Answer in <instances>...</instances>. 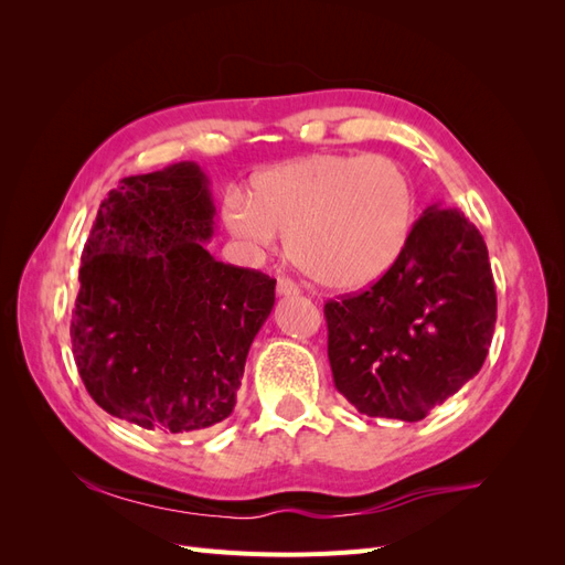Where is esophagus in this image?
Here are the masks:
<instances>
[{
    "instance_id": "obj_1",
    "label": "esophagus",
    "mask_w": 565,
    "mask_h": 565,
    "mask_svg": "<svg viewBox=\"0 0 565 565\" xmlns=\"http://www.w3.org/2000/svg\"><path fill=\"white\" fill-rule=\"evenodd\" d=\"M276 292H278L280 297H292V295H299V287H297L292 280H287V278H278Z\"/></svg>"
}]
</instances>
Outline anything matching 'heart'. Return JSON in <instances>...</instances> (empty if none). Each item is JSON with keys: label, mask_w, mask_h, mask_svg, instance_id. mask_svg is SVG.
<instances>
[{"label": "heart", "mask_w": 565, "mask_h": 565, "mask_svg": "<svg viewBox=\"0 0 565 565\" xmlns=\"http://www.w3.org/2000/svg\"><path fill=\"white\" fill-rule=\"evenodd\" d=\"M228 231L254 252L287 235V254L316 282L353 292L396 266L415 226V185L384 156L299 158L224 195Z\"/></svg>", "instance_id": "obj_1"}]
</instances>
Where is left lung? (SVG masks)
I'll use <instances>...</instances> for the list:
<instances>
[{
    "instance_id": "1",
    "label": "left lung",
    "mask_w": 565,
    "mask_h": 565,
    "mask_svg": "<svg viewBox=\"0 0 565 565\" xmlns=\"http://www.w3.org/2000/svg\"><path fill=\"white\" fill-rule=\"evenodd\" d=\"M337 391L367 417L419 422L483 367L498 295L483 235L431 204L382 280L324 303Z\"/></svg>"
}]
</instances>
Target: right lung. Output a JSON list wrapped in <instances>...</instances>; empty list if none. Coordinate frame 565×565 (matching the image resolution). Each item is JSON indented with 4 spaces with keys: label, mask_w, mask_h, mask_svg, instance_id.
<instances>
[{
    "label": "right lung",
    "mask_w": 565,
    "mask_h": 565,
    "mask_svg": "<svg viewBox=\"0 0 565 565\" xmlns=\"http://www.w3.org/2000/svg\"><path fill=\"white\" fill-rule=\"evenodd\" d=\"M216 207L195 162L127 177L82 252L71 339L89 396L152 434H195L235 407L276 280L204 249Z\"/></svg>",
    "instance_id": "right-lung-1"
}]
</instances>
